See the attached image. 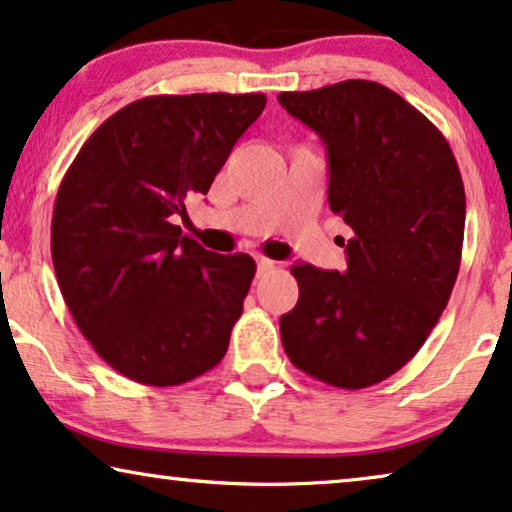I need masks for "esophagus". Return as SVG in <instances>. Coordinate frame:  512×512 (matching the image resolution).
Instances as JSON below:
<instances>
[{"label":"esophagus","mask_w":512,"mask_h":512,"mask_svg":"<svg viewBox=\"0 0 512 512\" xmlns=\"http://www.w3.org/2000/svg\"><path fill=\"white\" fill-rule=\"evenodd\" d=\"M271 269H274V262L267 260V257H257V274H267Z\"/></svg>","instance_id":"34e87169"}]
</instances>
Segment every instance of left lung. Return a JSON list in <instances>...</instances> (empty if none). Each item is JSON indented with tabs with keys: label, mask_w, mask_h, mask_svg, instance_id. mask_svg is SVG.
<instances>
[{
	"label": "left lung",
	"mask_w": 512,
	"mask_h": 512,
	"mask_svg": "<svg viewBox=\"0 0 512 512\" xmlns=\"http://www.w3.org/2000/svg\"><path fill=\"white\" fill-rule=\"evenodd\" d=\"M327 152V203L353 236L346 271L295 264L281 316L290 363L337 388L377 384L410 363L459 276L466 192L449 142L377 81L278 93Z\"/></svg>",
	"instance_id": "obj_1"
}]
</instances>
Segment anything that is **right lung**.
I'll return each mask as SVG.
<instances>
[{
    "mask_svg": "<svg viewBox=\"0 0 512 512\" xmlns=\"http://www.w3.org/2000/svg\"><path fill=\"white\" fill-rule=\"evenodd\" d=\"M264 105L262 93L135 100L84 142L60 182V292L95 353L138 384H185L229 349L255 260L206 250L175 217L208 194Z\"/></svg>",
    "mask_w": 512,
    "mask_h": 512,
    "instance_id": "1",
    "label": "right lung"
}]
</instances>
